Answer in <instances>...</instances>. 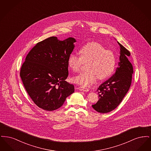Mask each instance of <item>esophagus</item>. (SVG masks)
I'll return each instance as SVG.
<instances>
[{"label": "esophagus", "mask_w": 151, "mask_h": 151, "mask_svg": "<svg viewBox=\"0 0 151 151\" xmlns=\"http://www.w3.org/2000/svg\"><path fill=\"white\" fill-rule=\"evenodd\" d=\"M78 89L81 91H84V92H88L89 91V89L87 88L86 87H84V86H79Z\"/></svg>", "instance_id": "1"}]
</instances>
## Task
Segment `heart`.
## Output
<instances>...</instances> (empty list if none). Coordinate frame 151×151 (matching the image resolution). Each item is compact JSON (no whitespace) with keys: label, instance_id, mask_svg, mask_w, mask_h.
Masks as SVG:
<instances>
[{"label":"heart","instance_id":"b5f03b06","mask_svg":"<svg viewBox=\"0 0 151 151\" xmlns=\"http://www.w3.org/2000/svg\"><path fill=\"white\" fill-rule=\"evenodd\" d=\"M80 57L71 53L68 58L69 68L75 72L80 71L84 63L86 65V72L73 78L74 81L83 86L93 84L98 78L104 80L109 77L115 68L116 59L114 52L106 50L102 45L95 42L86 43L79 51Z\"/></svg>","mask_w":151,"mask_h":151}]
</instances>
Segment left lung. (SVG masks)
I'll return each mask as SVG.
<instances>
[{
    "label": "left lung",
    "instance_id": "8db88e82",
    "mask_svg": "<svg viewBox=\"0 0 151 151\" xmlns=\"http://www.w3.org/2000/svg\"><path fill=\"white\" fill-rule=\"evenodd\" d=\"M120 47L119 62L115 73L102 83L97 89L99 100L92 105L100 113H107L116 108L121 102L131 86L134 72L132 65L128 59L129 51L117 41Z\"/></svg>",
    "mask_w": 151,
    "mask_h": 151
}]
</instances>
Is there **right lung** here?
Listing matches in <instances>:
<instances>
[{"mask_svg": "<svg viewBox=\"0 0 151 151\" xmlns=\"http://www.w3.org/2000/svg\"><path fill=\"white\" fill-rule=\"evenodd\" d=\"M76 40L59 41L50 37L37 43L22 65L20 75L30 97L37 106L47 111L60 108L74 86L65 80L68 75V58Z\"/></svg>", "mask_w": 151, "mask_h": 151, "instance_id": "obj_1", "label": "right lung"}]
</instances>
